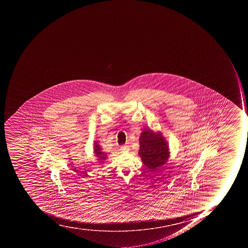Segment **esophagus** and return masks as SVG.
I'll return each mask as SVG.
<instances>
[{
  "label": "esophagus",
  "mask_w": 248,
  "mask_h": 248,
  "mask_svg": "<svg viewBox=\"0 0 248 248\" xmlns=\"http://www.w3.org/2000/svg\"><path fill=\"white\" fill-rule=\"evenodd\" d=\"M120 149H121L122 151L125 152V151L129 150V146H126V145H123V146H122L121 147H120Z\"/></svg>",
  "instance_id": "esophagus-1"
}]
</instances>
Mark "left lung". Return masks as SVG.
Listing matches in <instances>:
<instances>
[{
  "label": "left lung",
  "mask_w": 248,
  "mask_h": 248,
  "mask_svg": "<svg viewBox=\"0 0 248 248\" xmlns=\"http://www.w3.org/2000/svg\"><path fill=\"white\" fill-rule=\"evenodd\" d=\"M139 155L146 168L152 171L156 170L164 165L170 156L168 142L159 132L143 129L140 137Z\"/></svg>",
  "instance_id": "left-lung-1"
}]
</instances>
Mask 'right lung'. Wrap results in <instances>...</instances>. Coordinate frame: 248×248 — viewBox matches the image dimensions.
I'll list each match as a JSON object with an SVG mask.
<instances>
[{
    "label": "right lung",
    "mask_w": 248,
    "mask_h": 248,
    "mask_svg": "<svg viewBox=\"0 0 248 248\" xmlns=\"http://www.w3.org/2000/svg\"><path fill=\"white\" fill-rule=\"evenodd\" d=\"M94 154L98 157L97 160H99V162H101V164H103L104 161L107 159V153L102 152V148L98 144V142H94Z\"/></svg>",
    "instance_id": "right-lung-1"
}]
</instances>
